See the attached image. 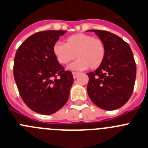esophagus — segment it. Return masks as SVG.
Instances as JSON below:
<instances>
[{
    "label": "esophagus",
    "instance_id": "esophagus-1",
    "mask_svg": "<svg viewBox=\"0 0 148 148\" xmlns=\"http://www.w3.org/2000/svg\"><path fill=\"white\" fill-rule=\"evenodd\" d=\"M72 74H73V77H74V79H76V78H77V76H78L79 73H77V72H73Z\"/></svg>",
    "mask_w": 148,
    "mask_h": 148
}]
</instances>
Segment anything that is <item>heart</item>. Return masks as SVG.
Segmentation results:
<instances>
[{
  "instance_id": "1",
  "label": "heart",
  "mask_w": 148,
  "mask_h": 148,
  "mask_svg": "<svg viewBox=\"0 0 148 148\" xmlns=\"http://www.w3.org/2000/svg\"><path fill=\"white\" fill-rule=\"evenodd\" d=\"M55 57L62 65H66L77 58L78 60L69 69L82 71L87 68L98 69L103 62L106 47L100 38L85 34H76L66 38L65 45L56 43L52 47Z\"/></svg>"
}]
</instances>
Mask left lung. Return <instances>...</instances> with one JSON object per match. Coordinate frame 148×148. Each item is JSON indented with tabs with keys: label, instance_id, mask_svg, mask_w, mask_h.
<instances>
[{
	"label": "left lung",
	"instance_id": "8db88e82",
	"mask_svg": "<svg viewBox=\"0 0 148 148\" xmlns=\"http://www.w3.org/2000/svg\"><path fill=\"white\" fill-rule=\"evenodd\" d=\"M103 41L106 55L102 64L89 77L87 90L90 100L104 110H114L130 99L136 67L130 46L121 37L106 30H89Z\"/></svg>",
	"mask_w": 148,
	"mask_h": 148
}]
</instances>
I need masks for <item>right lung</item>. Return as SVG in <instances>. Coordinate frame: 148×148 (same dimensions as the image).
<instances>
[{"instance_id":"right-lung-1","label":"right lung","mask_w":148,"mask_h":148,"mask_svg":"<svg viewBox=\"0 0 148 148\" xmlns=\"http://www.w3.org/2000/svg\"><path fill=\"white\" fill-rule=\"evenodd\" d=\"M66 30H46L30 36L18 48L14 77L26 105L41 114H52L67 102L74 82L71 71H65L52 47Z\"/></svg>"}]
</instances>
